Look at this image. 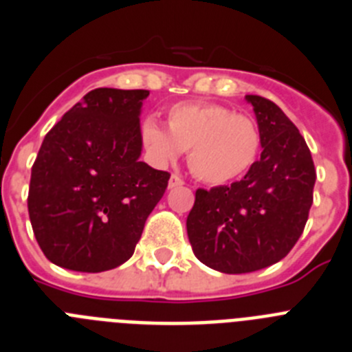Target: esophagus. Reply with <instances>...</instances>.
Masks as SVG:
<instances>
[{"label": "esophagus", "instance_id": "esophagus-1", "mask_svg": "<svg viewBox=\"0 0 352 352\" xmlns=\"http://www.w3.org/2000/svg\"><path fill=\"white\" fill-rule=\"evenodd\" d=\"M182 185H185V182H183L179 176L173 174V176L169 178V188H176V186H182Z\"/></svg>", "mask_w": 352, "mask_h": 352}]
</instances>
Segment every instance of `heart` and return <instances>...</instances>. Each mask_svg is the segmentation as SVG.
I'll use <instances>...</instances> for the list:
<instances>
[{
	"instance_id": "b5f03b06",
	"label": "heart",
	"mask_w": 352,
	"mask_h": 352,
	"mask_svg": "<svg viewBox=\"0 0 352 352\" xmlns=\"http://www.w3.org/2000/svg\"><path fill=\"white\" fill-rule=\"evenodd\" d=\"M169 130L146 118L141 139L157 164L188 149V164L199 179L223 185L239 178L256 162L261 133L256 121L220 104H178L169 111Z\"/></svg>"
}]
</instances>
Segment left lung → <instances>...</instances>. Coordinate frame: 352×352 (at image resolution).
Masks as SVG:
<instances>
[{
    "instance_id": "left-lung-1",
    "label": "left lung",
    "mask_w": 352,
    "mask_h": 352,
    "mask_svg": "<svg viewBox=\"0 0 352 352\" xmlns=\"http://www.w3.org/2000/svg\"><path fill=\"white\" fill-rule=\"evenodd\" d=\"M261 158L243 179L195 192L186 232L195 257L217 272L250 273L287 256L312 206L316 169L300 130L268 98L247 95Z\"/></svg>"
}]
</instances>
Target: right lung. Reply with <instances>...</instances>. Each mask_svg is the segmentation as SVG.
I'll use <instances>...</instances> for the list:
<instances>
[{
	"mask_svg": "<svg viewBox=\"0 0 352 352\" xmlns=\"http://www.w3.org/2000/svg\"><path fill=\"white\" fill-rule=\"evenodd\" d=\"M148 89L98 88L43 139L31 167L28 211L51 263L100 273L132 257L169 173L139 160Z\"/></svg>",
	"mask_w": 352,
	"mask_h": 352,
	"instance_id": "1",
	"label": "right lung"
}]
</instances>
